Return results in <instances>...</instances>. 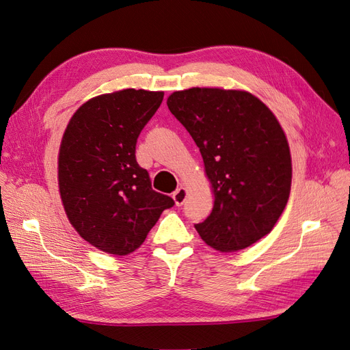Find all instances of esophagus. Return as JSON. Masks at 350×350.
I'll return each mask as SVG.
<instances>
[{"label":"esophagus","mask_w":350,"mask_h":350,"mask_svg":"<svg viewBox=\"0 0 350 350\" xmlns=\"http://www.w3.org/2000/svg\"><path fill=\"white\" fill-rule=\"evenodd\" d=\"M187 196H188L187 188L179 187V188L176 189V191L172 194V198H174V201H175V204H176V206H183V204L185 203Z\"/></svg>","instance_id":"34e87169"}]
</instances>
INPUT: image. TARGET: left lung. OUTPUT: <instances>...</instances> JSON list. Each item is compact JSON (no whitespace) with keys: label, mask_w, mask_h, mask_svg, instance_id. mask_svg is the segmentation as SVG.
<instances>
[{"label":"left lung","mask_w":350,"mask_h":350,"mask_svg":"<svg viewBox=\"0 0 350 350\" xmlns=\"http://www.w3.org/2000/svg\"><path fill=\"white\" fill-rule=\"evenodd\" d=\"M167 108L193 137L215 194L210 216L196 225L221 252L247 248L270 234L288 203L292 161L273 112L242 90L174 92Z\"/></svg>","instance_id":"8db88e82"}]
</instances>
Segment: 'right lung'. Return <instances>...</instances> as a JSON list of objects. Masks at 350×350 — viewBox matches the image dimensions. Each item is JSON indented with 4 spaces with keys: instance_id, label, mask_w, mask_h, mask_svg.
Masks as SVG:
<instances>
[{
    "instance_id": "1",
    "label": "right lung",
    "mask_w": 350,
    "mask_h": 350,
    "mask_svg": "<svg viewBox=\"0 0 350 350\" xmlns=\"http://www.w3.org/2000/svg\"><path fill=\"white\" fill-rule=\"evenodd\" d=\"M163 92L125 89L96 96L71 116L62 135L58 185L79 235L98 250L126 256L139 248L174 200L156 193L135 161L137 139Z\"/></svg>"
}]
</instances>
